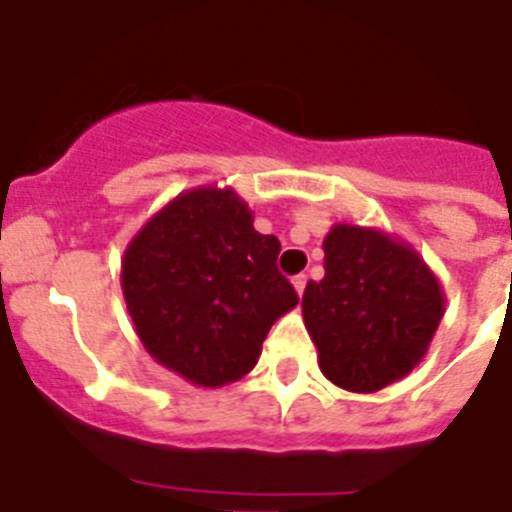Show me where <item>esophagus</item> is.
Instances as JSON below:
<instances>
[{
    "instance_id": "1",
    "label": "esophagus",
    "mask_w": 512,
    "mask_h": 512,
    "mask_svg": "<svg viewBox=\"0 0 512 512\" xmlns=\"http://www.w3.org/2000/svg\"><path fill=\"white\" fill-rule=\"evenodd\" d=\"M291 283H294L296 294L302 296L304 289H307V276H294V278H291Z\"/></svg>"
}]
</instances>
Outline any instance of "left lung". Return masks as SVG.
I'll return each instance as SVG.
<instances>
[{"label": "left lung", "mask_w": 512, "mask_h": 512, "mask_svg": "<svg viewBox=\"0 0 512 512\" xmlns=\"http://www.w3.org/2000/svg\"><path fill=\"white\" fill-rule=\"evenodd\" d=\"M325 278L302 296L322 375L351 393H377L422 362L445 315L440 278L403 239L336 223Z\"/></svg>", "instance_id": "1"}]
</instances>
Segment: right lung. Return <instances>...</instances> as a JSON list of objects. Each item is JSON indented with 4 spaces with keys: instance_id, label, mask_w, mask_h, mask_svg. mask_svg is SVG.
<instances>
[{
    "instance_id": "add662e5",
    "label": "right lung",
    "mask_w": 512,
    "mask_h": 512,
    "mask_svg": "<svg viewBox=\"0 0 512 512\" xmlns=\"http://www.w3.org/2000/svg\"><path fill=\"white\" fill-rule=\"evenodd\" d=\"M252 221L231 187H195L124 249L122 294L137 338L161 367L200 388L247 375L270 325L299 304L276 268L281 242Z\"/></svg>"
}]
</instances>
